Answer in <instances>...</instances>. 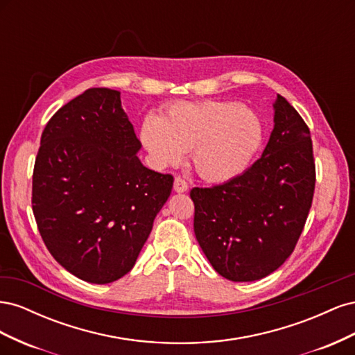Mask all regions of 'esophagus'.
Returning a JSON list of instances; mask_svg holds the SVG:
<instances>
[{
    "label": "esophagus",
    "mask_w": 355,
    "mask_h": 355,
    "mask_svg": "<svg viewBox=\"0 0 355 355\" xmlns=\"http://www.w3.org/2000/svg\"><path fill=\"white\" fill-rule=\"evenodd\" d=\"M173 189H175V192H178V194H182V192L188 191V184L182 178H176L175 184H173Z\"/></svg>",
    "instance_id": "1"
}]
</instances>
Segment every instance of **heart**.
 I'll use <instances>...</instances> for the list:
<instances>
[{"label":"heart","instance_id":"heart-1","mask_svg":"<svg viewBox=\"0 0 355 355\" xmlns=\"http://www.w3.org/2000/svg\"><path fill=\"white\" fill-rule=\"evenodd\" d=\"M262 139L259 116L230 101L178 102L161 118L146 116L141 127V141L157 167L176 164L189 151L192 167L209 182L241 175Z\"/></svg>","mask_w":355,"mask_h":355}]
</instances>
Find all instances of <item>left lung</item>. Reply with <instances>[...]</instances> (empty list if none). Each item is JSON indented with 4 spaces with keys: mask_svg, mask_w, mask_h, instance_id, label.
Returning a JSON list of instances; mask_svg holds the SVG:
<instances>
[{
    "mask_svg": "<svg viewBox=\"0 0 355 355\" xmlns=\"http://www.w3.org/2000/svg\"><path fill=\"white\" fill-rule=\"evenodd\" d=\"M262 157L213 188H192L194 232L214 271L231 282L270 275L292 254L315 188L309 128L283 96Z\"/></svg>",
    "mask_w": 355,
    "mask_h": 355,
    "instance_id": "1",
    "label": "left lung"
}]
</instances>
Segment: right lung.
I'll use <instances>...</instances> for the list:
<instances>
[{
  "label": "right lung",
  "instance_id": "obj_1",
  "mask_svg": "<svg viewBox=\"0 0 355 355\" xmlns=\"http://www.w3.org/2000/svg\"><path fill=\"white\" fill-rule=\"evenodd\" d=\"M120 92L89 89L50 118L32 178V210L51 256L81 280L112 283L136 263L173 188L146 168Z\"/></svg>",
  "mask_w": 355,
  "mask_h": 355
}]
</instances>
